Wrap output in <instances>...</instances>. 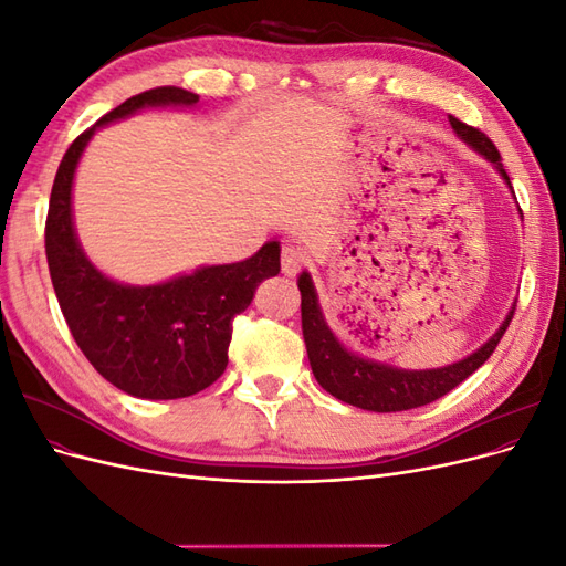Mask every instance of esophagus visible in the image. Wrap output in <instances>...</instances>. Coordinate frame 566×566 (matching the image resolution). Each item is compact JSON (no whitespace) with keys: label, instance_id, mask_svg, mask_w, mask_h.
Instances as JSON below:
<instances>
[{"label":"esophagus","instance_id":"1","mask_svg":"<svg viewBox=\"0 0 566 566\" xmlns=\"http://www.w3.org/2000/svg\"><path fill=\"white\" fill-rule=\"evenodd\" d=\"M306 264V254L297 245H285L281 252V266L285 276H295V273Z\"/></svg>","mask_w":566,"mask_h":566}]
</instances>
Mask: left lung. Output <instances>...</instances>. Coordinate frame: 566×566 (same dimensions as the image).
Here are the masks:
<instances>
[{
	"label": "left lung",
	"mask_w": 566,
	"mask_h": 566,
	"mask_svg": "<svg viewBox=\"0 0 566 566\" xmlns=\"http://www.w3.org/2000/svg\"><path fill=\"white\" fill-rule=\"evenodd\" d=\"M449 123L462 142L470 144L479 156H484L489 163L495 165V169H499L501 177L510 186V177L501 163V153L493 146L489 136L484 132H479L476 127L460 123L453 115L449 117ZM297 287L302 293V335L306 354H310L314 378L325 391L333 394L335 399L364 410H375V413H394V410H408L432 403L441 399L443 394H449L453 387H458L462 380H468L470 375L493 354V349L499 347V342L505 335L517 306H512L503 325L495 331V335L486 345L479 347L468 358H462V361L432 370H401L387 364L368 361V358L347 352L339 345V339L333 335L328 323H325L321 314L310 273H302Z\"/></svg>",
	"instance_id": "left-lung-1"
}]
</instances>
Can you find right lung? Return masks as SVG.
Instances as JSON below:
<instances>
[{"label":"right lung","mask_w":566,"mask_h":566,"mask_svg":"<svg viewBox=\"0 0 566 566\" xmlns=\"http://www.w3.org/2000/svg\"><path fill=\"white\" fill-rule=\"evenodd\" d=\"M198 94L156 87L127 98L65 150L51 186L46 262L61 312L77 347L104 378L139 399H181L210 387L229 364L233 316L254 290L281 271V245L269 241L250 260L202 266L160 285H123L82 252L73 229V177L92 134L142 108L196 106Z\"/></svg>","instance_id":"right-lung-1"}]
</instances>
